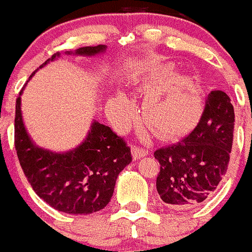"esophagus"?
I'll list each match as a JSON object with an SVG mask.
<instances>
[{
	"label": "esophagus",
	"instance_id": "obj_1",
	"mask_svg": "<svg viewBox=\"0 0 252 252\" xmlns=\"http://www.w3.org/2000/svg\"><path fill=\"white\" fill-rule=\"evenodd\" d=\"M147 154H149V151L146 149H142V147L139 146H133V157L135 159L142 158V157L147 156Z\"/></svg>",
	"mask_w": 252,
	"mask_h": 252
}]
</instances>
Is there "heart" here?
<instances>
[{
	"instance_id": "heart-1",
	"label": "heart",
	"mask_w": 252,
	"mask_h": 252,
	"mask_svg": "<svg viewBox=\"0 0 252 252\" xmlns=\"http://www.w3.org/2000/svg\"><path fill=\"white\" fill-rule=\"evenodd\" d=\"M140 89L152 93L144 107L145 119L159 136L177 138L196 126L201 116V100L194 81L177 77L171 64L155 65L141 79ZM117 116L128 122L133 113L129 98L123 93L114 96Z\"/></svg>"
}]
</instances>
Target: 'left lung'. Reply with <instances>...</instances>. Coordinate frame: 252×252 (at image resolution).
I'll use <instances>...</instances> for the list:
<instances>
[{
    "label": "left lung",
    "instance_id": "left-lung-1",
    "mask_svg": "<svg viewBox=\"0 0 252 252\" xmlns=\"http://www.w3.org/2000/svg\"><path fill=\"white\" fill-rule=\"evenodd\" d=\"M234 117L229 96L211 91L194 130L177 144L155 151L161 164L156 188L168 207L190 210L212 196L227 173Z\"/></svg>",
    "mask_w": 252,
    "mask_h": 252
}]
</instances>
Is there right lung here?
<instances>
[{
    "instance_id": "obj_1",
    "label": "right lung",
    "mask_w": 252,
    "mask_h": 252,
    "mask_svg": "<svg viewBox=\"0 0 252 252\" xmlns=\"http://www.w3.org/2000/svg\"><path fill=\"white\" fill-rule=\"evenodd\" d=\"M105 51V45H97L65 53L96 56ZM57 57L60 53H55L40 68ZM34 74L35 72L29 80ZM16 102L14 145L20 166L32 190L61 212L89 215L102 210L113 195L119 173L131 162L130 147L110 126L97 121L93 122L85 140L74 150L52 152L36 146L23 123L20 95Z\"/></svg>"
}]
</instances>
